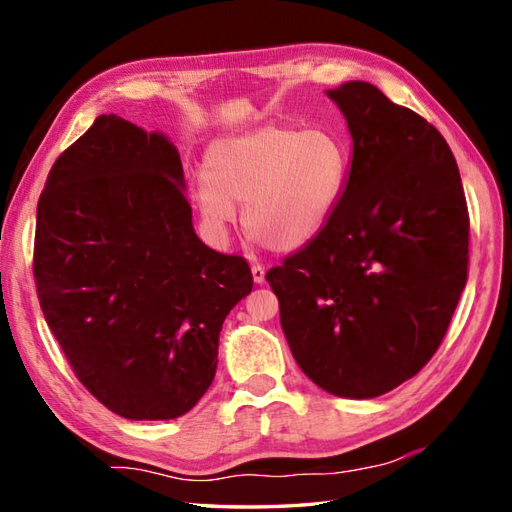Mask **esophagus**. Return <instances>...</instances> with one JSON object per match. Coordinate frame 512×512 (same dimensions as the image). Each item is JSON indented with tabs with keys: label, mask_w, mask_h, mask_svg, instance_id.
<instances>
[{
	"label": "esophagus",
	"mask_w": 512,
	"mask_h": 512,
	"mask_svg": "<svg viewBox=\"0 0 512 512\" xmlns=\"http://www.w3.org/2000/svg\"><path fill=\"white\" fill-rule=\"evenodd\" d=\"M250 273H253L255 284H264V279H266V270H264V266L253 264V266H250Z\"/></svg>",
	"instance_id": "esophagus-1"
}]
</instances>
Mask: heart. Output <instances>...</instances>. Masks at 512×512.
<instances>
[{
	"instance_id": "heart-1",
	"label": "heart",
	"mask_w": 512,
	"mask_h": 512,
	"mask_svg": "<svg viewBox=\"0 0 512 512\" xmlns=\"http://www.w3.org/2000/svg\"><path fill=\"white\" fill-rule=\"evenodd\" d=\"M350 154L323 129L266 123L213 140L198 184L202 215L215 228L244 204L246 233L277 253H295L317 237L345 191Z\"/></svg>"
}]
</instances>
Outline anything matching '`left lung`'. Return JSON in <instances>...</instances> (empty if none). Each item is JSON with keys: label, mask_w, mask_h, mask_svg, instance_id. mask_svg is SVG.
Listing matches in <instances>:
<instances>
[{"label": "left lung", "mask_w": 512, "mask_h": 512, "mask_svg": "<svg viewBox=\"0 0 512 512\" xmlns=\"http://www.w3.org/2000/svg\"><path fill=\"white\" fill-rule=\"evenodd\" d=\"M352 136L339 204L270 268L290 352L341 398L387 394L431 361L466 286L469 211L447 140L376 85L328 90Z\"/></svg>", "instance_id": "obj_1"}]
</instances>
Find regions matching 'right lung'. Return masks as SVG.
Returning a JSON list of instances; mask_svg holds the SVG:
<instances>
[{
  "label": "right lung",
  "mask_w": 512,
  "mask_h": 512,
  "mask_svg": "<svg viewBox=\"0 0 512 512\" xmlns=\"http://www.w3.org/2000/svg\"><path fill=\"white\" fill-rule=\"evenodd\" d=\"M37 295L76 378L127 420H171L211 387L244 257L195 235L178 149L103 114L54 162L37 204Z\"/></svg>",
  "instance_id": "obj_1"
}]
</instances>
